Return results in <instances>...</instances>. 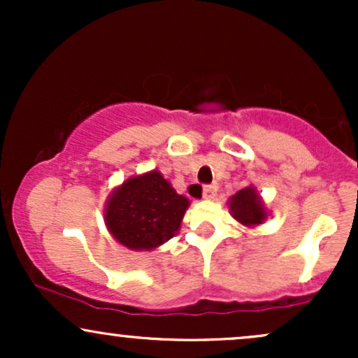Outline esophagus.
Instances as JSON below:
<instances>
[{
    "instance_id": "esophagus-1",
    "label": "esophagus",
    "mask_w": 358,
    "mask_h": 358,
    "mask_svg": "<svg viewBox=\"0 0 358 358\" xmlns=\"http://www.w3.org/2000/svg\"><path fill=\"white\" fill-rule=\"evenodd\" d=\"M215 195H217V185H207V187H203V199L205 200L215 199Z\"/></svg>"
}]
</instances>
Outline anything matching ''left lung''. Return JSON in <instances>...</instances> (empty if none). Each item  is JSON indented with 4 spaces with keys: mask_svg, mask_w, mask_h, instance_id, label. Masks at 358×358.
<instances>
[{
    "mask_svg": "<svg viewBox=\"0 0 358 358\" xmlns=\"http://www.w3.org/2000/svg\"><path fill=\"white\" fill-rule=\"evenodd\" d=\"M227 205L234 219L249 229L264 224V220L269 217L264 200L254 187L242 188L229 199Z\"/></svg>",
    "mask_w": 358,
    "mask_h": 358,
    "instance_id": "8db88e82",
    "label": "left lung"
}]
</instances>
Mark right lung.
Returning a JSON list of instances; mask_svg holds the SVG:
<instances>
[{"mask_svg":"<svg viewBox=\"0 0 358 358\" xmlns=\"http://www.w3.org/2000/svg\"><path fill=\"white\" fill-rule=\"evenodd\" d=\"M190 200L178 195L158 170L129 176L109 193L104 222L129 250H153L180 231Z\"/></svg>","mask_w":358,"mask_h":358,"instance_id":"1","label":"right lung"}]
</instances>
